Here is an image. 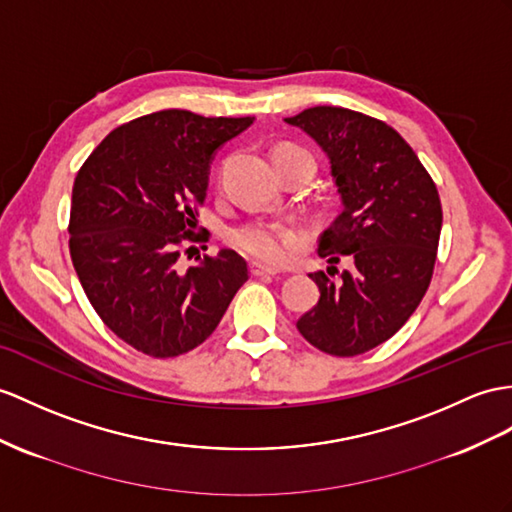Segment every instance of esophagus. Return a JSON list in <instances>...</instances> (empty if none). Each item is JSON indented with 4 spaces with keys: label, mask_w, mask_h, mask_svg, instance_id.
Segmentation results:
<instances>
[{
    "label": "esophagus",
    "mask_w": 512,
    "mask_h": 512,
    "mask_svg": "<svg viewBox=\"0 0 512 512\" xmlns=\"http://www.w3.org/2000/svg\"><path fill=\"white\" fill-rule=\"evenodd\" d=\"M249 269H252V276H256V278H260V276H278V273H280L276 267H267L263 263H252V265H249Z\"/></svg>",
    "instance_id": "obj_1"
}]
</instances>
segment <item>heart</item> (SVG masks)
<instances>
[{
	"label": "heart",
	"instance_id": "1",
	"mask_svg": "<svg viewBox=\"0 0 512 512\" xmlns=\"http://www.w3.org/2000/svg\"><path fill=\"white\" fill-rule=\"evenodd\" d=\"M284 152H304V149L284 143L273 149V156ZM232 243L247 256L260 260V263L284 265L297 252V247L302 245V234L291 226H284V223L258 219L236 228Z\"/></svg>",
	"mask_w": 512,
	"mask_h": 512
}]
</instances>
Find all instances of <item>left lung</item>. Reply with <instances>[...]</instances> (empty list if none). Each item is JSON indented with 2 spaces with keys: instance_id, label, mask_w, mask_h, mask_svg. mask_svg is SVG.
I'll return each mask as SVG.
<instances>
[{
  "instance_id": "left-lung-1",
  "label": "left lung",
  "mask_w": 512,
  "mask_h": 512,
  "mask_svg": "<svg viewBox=\"0 0 512 512\" xmlns=\"http://www.w3.org/2000/svg\"><path fill=\"white\" fill-rule=\"evenodd\" d=\"M284 121L326 152L343 206L319 236L317 254L330 267L308 273L321 297L297 330L326 354H365L389 341L428 291L443 223L439 191L413 147L380 119L315 106ZM341 255L355 263L350 272L335 269Z\"/></svg>"
}]
</instances>
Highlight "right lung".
Returning a JSON list of instances; mask_svg holds the SVG:
<instances>
[{
	"label": "right lung",
	"mask_w": 512,
	"mask_h": 512,
	"mask_svg": "<svg viewBox=\"0 0 512 512\" xmlns=\"http://www.w3.org/2000/svg\"><path fill=\"white\" fill-rule=\"evenodd\" d=\"M254 117L160 110L123 123L86 158L73 182L69 252L95 313L147 356L191 352L215 332L247 263L234 249L180 269L197 234L215 152ZM191 249V247H189Z\"/></svg>",
	"instance_id": "obj_1"
}]
</instances>
